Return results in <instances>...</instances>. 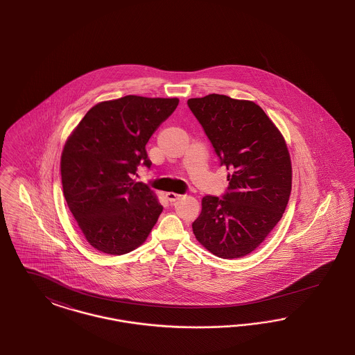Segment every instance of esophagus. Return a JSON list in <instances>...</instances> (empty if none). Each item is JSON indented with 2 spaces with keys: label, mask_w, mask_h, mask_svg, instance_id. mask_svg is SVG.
I'll return each instance as SVG.
<instances>
[{
  "label": "esophagus",
  "mask_w": 355,
  "mask_h": 355,
  "mask_svg": "<svg viewBox=\"0 0 355 355\" xmlns=\"http://www.w3.org/2000/svg\"><path fill=\"white\" fill-rule=\"evenodd\" d=\"M182 197V195H179V193H175V192H168V193H166V198L170 201V202H175L176 200H179Z\"/></svg>",
  "instance_id": "1"
}]
</instances>
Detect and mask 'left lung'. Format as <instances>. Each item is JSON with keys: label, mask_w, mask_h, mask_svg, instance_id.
I'll return each mask as SVG.
<instances>
[{"label": "left lung", "mask_w": 355, "mask_h": 355, "mask_svg": "<svg viewBox=\"0 0 355 355\" xmlns=\"http://www.w3.org/2000/svg\"><path fill=\"white\" fill-rule=\"evenodd\" d=\"M187 104L230 171L223 198L202 197L193 234L218 258L245 257L271 233L288 204L292 166L286 141L252 101L213 93Z\"/></svg>", "instance_id": "left-lung-1"}]
</instances>
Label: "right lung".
<instances>
[{"label":"right lung","mask_w":355,"mask_h":355,"mask_svg":"<svg viewBox=\"0 0 355 355\" xmlns=\"http://www.w3.org/2000/svg\"><path fill=\"white\" fill-rule=\"evenodd\" d=\"M178 98L125 96L93 106L68 137L60 159L63 193L80 230L98 251L122 255L139 248L163 210L148 185L146 144L173 113Z\"/></svg>","instance_id":"right-lung-1"}]
</instances>
